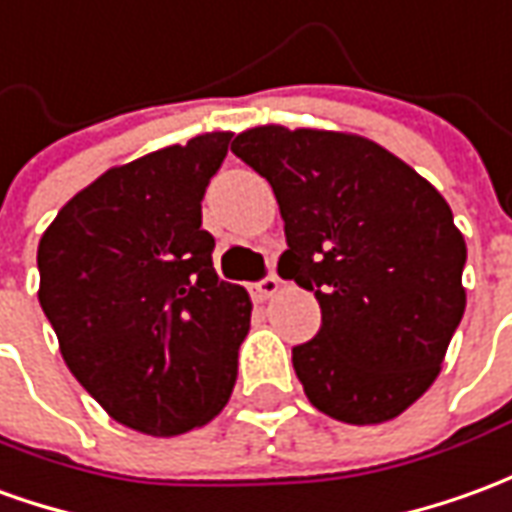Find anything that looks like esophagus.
I'll return each mask as SVG.
<instances>
[{
    "instance_id": "obj_1",
    "label": "esophagus",
    "mask_w": 512,
    "mask_h": 512,
    "mask_svg": "<svg viewBox=\"0 0 512 512\" xmlns=\"http://www.w3.org/2000/svg\"><path fill=\"white\" fill-rule=\"evenodd\" d=\"M280 277H274V274H268L266 280H260L252 285V296H255L257 302H266L271 296H277L280 293Z\"/></svg>"
}]
</instances>
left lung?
Segmentation results:
<instances>
[{
	"mask_svg": "<svg viewBox=\"0 0 512 512\" xmlns=\"http://www.w3.org/2000/svg\"><path fill=\"white\" fill-rule=\"evenodd\" d=\"M232 152L285 221L280 277L316 293L321 330L293 346L310 405L382 424L424 396L466 310V241L435 185L355 132L263 124Z\"/></svg>",
	"mask_w": 512,
	"mask_h": 512,
	"instance_id": "left-lung-1",
	"label": "left lung"
}]
</instances>
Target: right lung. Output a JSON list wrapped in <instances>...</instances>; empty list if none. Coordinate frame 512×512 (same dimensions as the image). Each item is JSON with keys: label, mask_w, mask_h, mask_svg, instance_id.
Instances as JSON below:
<instances>
[{"label": "right lung", "mask_w": 512, "mask_h": 512, "mask_svg": "<svg viewBox=\"0 0 512 512\" xmlns=\"http://www.w3.org/2000/svg\"><path fill=\"white\" fill-rule=\"evenodd\" d=\"M232 132H205L107 169L38 244V302L60 355L110 418L171 438L230 402L252 318L213 268L202 196Z\"/></svg>", "instance_id": "1"}]
</instances>
